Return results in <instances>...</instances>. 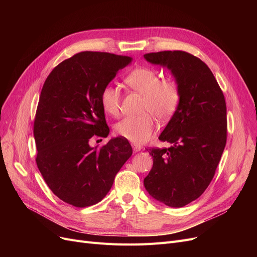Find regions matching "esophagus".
Returning <instances> with one entry per match:
<instances>
[{
    "label": "esophagus",
    "instance_id": "esophagus-1",
    "mask_svg": "<svg viewBox=\"0 0 257 257\" xmlns=\"http://www.w3.org/2000/svg\"><path fill=\"white\" fill-rule=\"evenodd\" d=\"M132 149H133V152H139V151L142 150V146L138 145V144H133L132 145Z\"/></svg>",
    "mask_w": 257,
    "mask_h": 257
}]
</instances>
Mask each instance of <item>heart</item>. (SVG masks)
<instances>
[{
    "label": "heart",
    "mask_w": 257,
    "mask_h": 257,
    "mask_svg": "<svg viewBox=\"0 0 257 257\" xmlns=\"http://www.w3.org/2000/svg\"><path fill=\"white\" fill-rule=\"evenodd\" d=\"M126 84L144 96L142 112L137 117H126L115 125L117 136L134 144L149 140L156 130L155 116L159 119L170 118L177 110L180 91L176 83L161 80L157 71L150 67L133 70L125 79ZM120 94L116 86L107 84L100 93V104L108 115L117 116L119 112Z\"/></svg>",
    "instance_id": "obj_1"
}]
</instances>
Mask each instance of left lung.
<instances>
[{
	"label": "left lung",
	"instance_id": "left-lung-1",
	"mask_svg": "<svg viewBox=\"0 0 257 257\" xmlns=\"http://www.w3.org/2000/svg\"><path fill=\"white\" fill-rule=\"evenodd\" d=\"M144 57L168 67L180 91L177 110L158 138L172 146L148 151L153 167L144 184L161 203L182 207L204 193L220 163L227 140L225 98L209 67L192 54L163 51Z\"/></svg>",
	"mask_w": 257,
	"mask_h": 257
}]
</instances>
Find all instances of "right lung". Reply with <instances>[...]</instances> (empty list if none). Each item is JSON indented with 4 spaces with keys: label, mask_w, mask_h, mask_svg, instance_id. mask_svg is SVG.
Instances as JSON below:
<instances>
[{
    "label": "right lung",
    "mask_w": 257,
    "mask_h": 257,
    "mask_svg": "<svg viewBox=\"0 0 257 257\" xmlns=\"http://www.w3.org/2000/svg\"><path fill=\"white\" fill-rule=\"evenodd\" d=\"M132 58L105 52H81L54 69L43 86L33 133L36 164L50 190L76 207L100 202L132 155L125 139L101 148L91 138L109 134L100 93Z\"/></svg>",
    "instance_id": "obj_1"
}]
</instances>
